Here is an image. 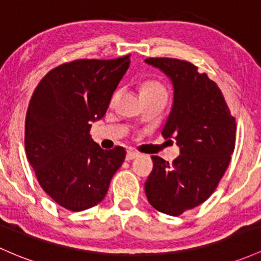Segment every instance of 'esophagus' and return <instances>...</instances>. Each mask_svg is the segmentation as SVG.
I'll return each instance as SVG.
<instances>
[{
	"mask_svg": "<svg viewBox=\"0 0 261 261\" xmlns=\"http://www.w3.org/2000/svg\"><path fill=\"white\" fill-rule=\"evenodd\" d=\"M137 156H139V153L135 152V151H127V153H126V161H131V160L136 159Z\"/></svg>",
	"mask_w": 261,
	"mask_h": 261,
	"instance_id": "1",
	"label": "esophagus"
}]
</instances>
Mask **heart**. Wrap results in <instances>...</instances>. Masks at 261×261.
Masks as SVG:
<instances>
[{"mask_svg": "<svg viewBox=\"0 0 261 261\" xmlns=\"http://www.w3.org/2000/svg\"><path fill=\"white\" fill-rule=\"evenodd\" d=\"M147 94H165V95H167L165 88L154 80H148L141 85V95H147Z\"/></svg>", "mask_w": 261, "mask_h": 261, "instance_id": "heart-1", "label": "heart"}]
</instances>
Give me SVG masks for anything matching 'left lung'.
Returning a JSON list of instances; mask_svg holds the SVG:
<instances>
[{"label":"left lung","instance_id":"1","mask_svg":"<svg viewBox=\"0 0 261 261\" xmlns=\"http://www.w3.org/2000/svg\"><path fill=\"white\" fill-rule=\"evenodd\" d=\"M171 79L173 105L162 130L181 154L167 161L152 156L153 170L145 183L148 202L168 216H179L205 202L227 171L236 147L237 124L218 85L190 62L147 58Z\"/></svg>","mask_w":261,"mask_h":261}]
</instances>
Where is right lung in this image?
<instances>
[{"label":"right lung","instance_id":"1","mask_svg":"<svg viewBox=\"0 0 261 261\" xmlns=\"http://www.w3.org/2000/svg\"><path fill=\"white\" fill-rule=\"evenodd\" d=\"M128 65L130 56L64 63L45 74L31 98L27 159L41 187L65 210L85 211L101 202L124 162V147L102 150L89 133L107 113Z\"/></svg>","mask_w":261,"mask_h":261}]
</instances>
